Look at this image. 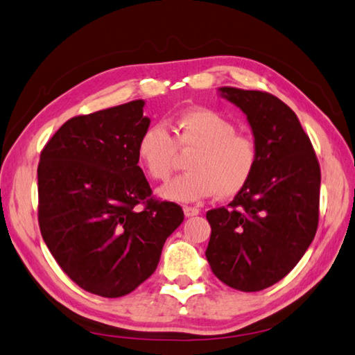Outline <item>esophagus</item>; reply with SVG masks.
I'll return each instance as SVG.
<instances>
[{
  "label": "esophagus",
  "instance_id": "1",
  "mask_svg": "<svg viewBox=\"0 0 355 355\" xmlns=\"http://www.w3.org/2000/svg\"><path fill=\"white\" fill-rule=\"evenodd\" d=\"M183 212L186 217H196V215L200 214V209H197V207H193V206H184Z\"/></svg>",
  "mask_w": 355,
  "mask_h": 355
}]
</instances>
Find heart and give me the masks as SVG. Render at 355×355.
I'll return each mask as SVG.
<instances>
[{
	"label": "heart",
	"mask_w": 355,
	"mask_h": 355,
	"mask_svg": "<svg viewBox=\"0 0 355 355\" xmlns=\"http://www.w3.org/2000/svg\"><path fill=\"white\" fill-rule=\"evenodd\" d=\"M172 137L159 124H152L138 138L137 158L154 180L172 172L177 148L193 150L187 169L158 189V196L175 203L196 201L218 193L231 197L249 182L257 166V146L251 137L237 134L235 124L217 110L189 109L172 124Z\"/></svg>",
	"instance_id": "b5f03b06"
}]
</instances>
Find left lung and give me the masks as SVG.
<instances>
[{
    "label": "left lung",
    "instance_id": "8db88e82",
    "mask_svg": "<svg viewBox=\"0 0 355 355\" xmlns=\"http://www.w3.org/2000/svg\"><path fill=\"white\" fill-rule=\"evenodd\" d=\"M246 115L257 166L227 207L207 211L206 259L218 280L255 293L294 269L315 237L320 166L294 110L260 90L220 87Z\"/></svg>",
    "mask_w": 355,
    "mask_h": 355
}]
</instances>
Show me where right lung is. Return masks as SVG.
<instances>
[{"instance_id":"1","label":"right lung","mask_w":355,"mask_h":355,"mask_svg":"<svg viewBox=\"0 0 355 355\" xmlns=\"http://www.w3.org/2000/svg\"><path fill=\"white\" fill-rule=\"evenodd\" d=\"M134 100L73 116L38 164L41 235L60 268L87 293L116 298L155 272L183 209L150 198L137 143L150 120ZM143 202L145 209L135 206Z\"/></svg>"}]
</instances>
